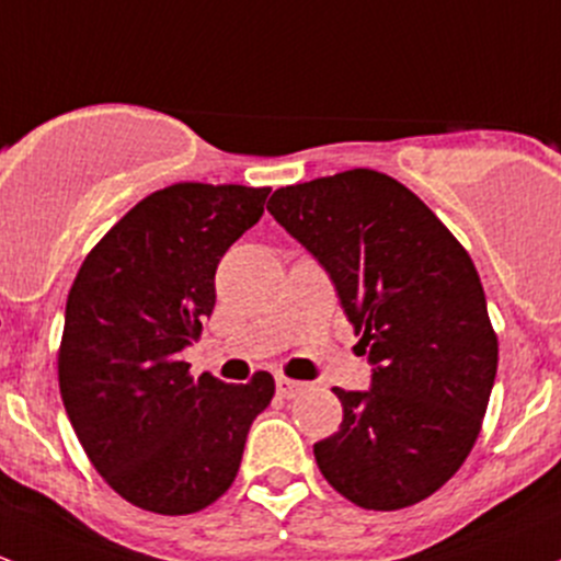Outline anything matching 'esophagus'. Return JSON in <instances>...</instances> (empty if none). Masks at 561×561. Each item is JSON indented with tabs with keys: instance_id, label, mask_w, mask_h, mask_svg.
Returning <instances> with one entry per match:
<instances>
[{
	"instance_id": "1",
	"label": "esophagus",
	"mask_w": 561,
	"mask_h": 561,
	"mask_svg": "<svg viewBox=\"0 0 561 561\" xmlns=\"http://www.w3.org/2000/svg\"><path fill=\"white\" fill-rule=\"evenodd\" d=\"M304 389H306L304 381L287 379V376H276V394H279V398L293 400V398H298V394L304 392Z\"/></svg>"
}]
</instances>
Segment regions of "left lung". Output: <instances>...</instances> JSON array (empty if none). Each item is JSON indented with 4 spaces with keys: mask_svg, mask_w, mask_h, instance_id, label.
Listing matches in <instances>:
<instances>
[{
    "mask_svg": "<svg viewBox=\"0 0 561 561\" xmlns=\"http://www.w3.org/2000/svg\"><path fill=\"white\" fill-rule=\"evenodd\" d=\"M268 211L328 271L374 365L368 392L333 389L344 420L314 444L322 476L359 508L422 503L468 459L497 374L468 250L374 169L279 187Z\"/></svg>",
    "mask_w": 561,
    "mask_h": 561,
    "instance_id": "1",
    "label": "left lung"
}]
</instances>
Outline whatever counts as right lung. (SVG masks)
<instances>
[{"label": "right lung", "instance_id": "1", "mask_svg": "<svg viewBox=\"0 0 561 561\" xmlns=\"http://www.w3.org/2000/svg\"><path fill=\"white\" fill-rule=\"evenodd\" d=\"M271 187L176 182L88 252L67 298L58 387L82 449L141 511L185 516L228 492L274 376H191L180 352L215 309V271Z\"/></svg>", "mask_w": 561, "mask_h": 561}]
</instances>
